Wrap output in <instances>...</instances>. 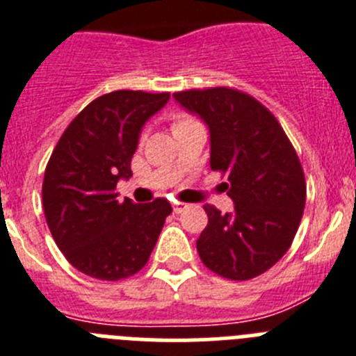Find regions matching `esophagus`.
<instances>
[{
	"instance_id": "34e87169",
	"label": "esophagus",
	"mask_w": 356,
	"mask_h": 356,
	"mask_svg": "<svg viewBox=\"0 0 356 356\" xmlns=\"http://www.w3.org/2000/svg\"><path fill=\"white\" fill-rule=\"evenodd\" d=\"M188 206L184 202H174V213H182Z\"/></svg>"
}]
</instances>
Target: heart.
Segmentation results:
<instances>
[{
  "label": "heart",
  "instance_id": "1",
  "mask_svg": "<svg viewBox=\"0 0 356 356\" xmlns=\"http://www.w3.org/2000/svg\"><path fill=\"white\" fill-rule=\"evenodd\" d=\"M170 125H172V132L175 134V132L184 131V129H190V127L197 125V122L186 113H174L170 116Z\"/></svg>",
  "mask_w": 356,
  "mask_h": 356
}]
</instances>
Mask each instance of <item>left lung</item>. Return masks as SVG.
Returning a JSON list of instances; mask_svg holds the SVG:
<instances>
[{
  "instance_id": "obj_1",
  "label": "left lung",
  "mask_w": 356,
  "mask_h": 356,
  "mask_svg": "<svg viewBox=\"0 0 356 356\" xmlns=\"http://www.w3.org/2000/svg\"><path fill=\"white\" fill-rule=\"evenodd\" d=\"M175 100L209 127L213 172L234 211L206 204L208 225L197 240L202 264L218 276L245 281L277 264L292 245L307 202V181L296 148L276 116L233 88L188 89Z\"/></svg>"
}]
</instances>
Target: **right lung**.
I'll return each mask as SVG.
<instances>
[{
	"label": "right lung",
	"mask_w": 356,
	"mask_h": 356,
	"mask_svg": "<svg viewBox=\"0 0 356 356\" xmlns=\"http://www.w3.org/2000/svg\"><path fill=\"white\" fill-rule=\"evenodd\" d=\"M170 92L120 91L95 98L75 116L49 156L42 208L49 233L66 259L86 276L120 281L147 265L168 200H118L116 184L132 175L141 127Z\"/></svg>",
	"instance_id": "1"
}]
</instances>
